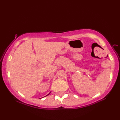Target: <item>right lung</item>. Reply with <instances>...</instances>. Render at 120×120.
<instances>
[{
	"label": "right lung",
	"mask_w": 120,
	"mask_h": 120,
	"mask_svg": "<svg viewBox=\"0 0 120 120\" xmlns=\"http://www.w3.org/2000/svg\"><path fill=\"white\" fill-rule=\"evenodd\" d=\"M50 94V93H49V94H48V95H49V94ZM47 95H46V96H47Z\"/></svg>",
	"instance_id": "obj_1"
}]
</instances>
